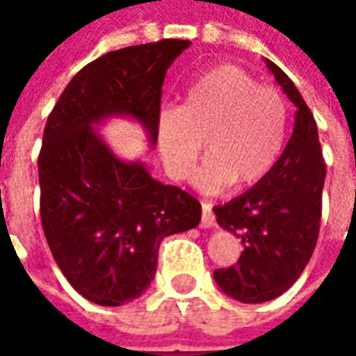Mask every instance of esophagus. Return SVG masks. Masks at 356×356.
<instances>
[{
	"instance_id": "1",
	"label": "esophagus",
	"mask_w": 356,
	"mask_h": 356,
	"mask_svg": "<svg viewBox=\"0 0 356 356\" xmlns=\"http://www.w3.org/2000/svg\"><path fill=\"white\" fill-rule=\"evenodd\" d=\"M202 227H216V216L208 202H202Z\"/></svg>"
}]
</instances>
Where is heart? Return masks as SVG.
<instances>
[{
    "label": "heart",
    "instance_id": "obj_1",
    "mask_svg": "<svg viewBox=\"0 0 356 356\" xmlns=\"http://www.w3.org/2000/svg\"><path fill=\"white\" fill-rule=\"evenodd\" d=\"M284 135L282 97L236 65L206 70L186 89L183 108H163L156 122L163 165L175 181L193 175L206 137L209 156L194 179L206 194L223 193L232 183L252 186L267 177Z\"/></svg>",
    "mask_w": 356,
    "mask_h": 356
}]
</instances>
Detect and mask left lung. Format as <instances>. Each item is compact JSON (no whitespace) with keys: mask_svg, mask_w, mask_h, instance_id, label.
I'll list each match as a JSON object with an SVG mask.
<instances>
[{"mask_svg":"<svg viewBox=\"0 0 356 356\" xmlns=\"http://www.w3.org/2000/svg\"><path fill=\"white\" fill-rule=\"evenodd\" d=\"M284 93L296 104V124L275 168L250 191L216 206L217 223L242 238L238 263L216 268L213 278L229 298L263 303L282 296L311 259L321 231L322 158L313 112L293 81L265 60Z\"/></svg>","mask_w":356,"mask_h":356,"instance_id":"left-lung-1","label":"left lung"}]
</instances>
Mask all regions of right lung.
<instances>
[{"mask_svg": "<svg viewBox=\"0 0 356 356\" xmlns=\"http://www.w3.org/2000/svg\"><path fill=\"white\" fill-rule=\"evenodd\" d=\"M188 45L160 40L110 51L74 76L47 118L38 158L43 232L66 280L97 305L143 296L162 240L200 223L194 196L120 160L93 129L131 116L154 145L165 72Z\"/></svg>", "mask_w": 356, "mask_h": 356, "instance_id": "1", "label": "right lung"}]
</instances>
